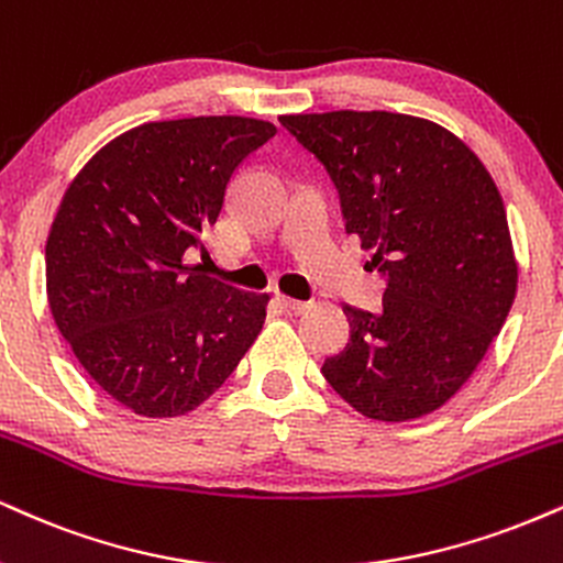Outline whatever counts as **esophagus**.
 <instances>
[{"label": "esophagus", "mask_w": 563, "mask_h": 563, "mask_svg": "<svg viewBox=\"0 0 563 563\" xmlns=\"http://www.w3.org/2000/svg\"><path fill=\"white\" fill-rule=\"evenodd\" d=\"M280 303L283 309L290 311V314H303V311L309 309L307 301H296V299H288V296H280Z\"/></svg>", "instance_id": "34e87169"}]
</instances>
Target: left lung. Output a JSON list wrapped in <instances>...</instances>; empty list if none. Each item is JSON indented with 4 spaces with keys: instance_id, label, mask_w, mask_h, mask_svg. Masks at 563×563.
<instances>
[{
    "instance_id": "obj_1",
    "label": "left lung",
    "mask_w": 563,
    "mask_h": 563,
    "mask_svg": "<svg viewBox=\"0 0 563 563\" xmlns=\"http://www.w3.org/2000/svg\"><path fill=\"white\" fill-rule=\"evenodd\" d=\"M333 178L346 230L385 277L383 307H343L351 338L322 375L377 422L443 406L483 362L517 296L509 220L477 154L398 112L283 114Z\"/></svg>"
}]
</instances>
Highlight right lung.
Instances as JSON below:
<instances>
[{"instance_id":"add662e5","label":"right lung","mask_w":563,"mask_h":563,"mask_svg":"<svg viewBox=\"0 0 563 563\" xmlns=\"http://www.w3.org/2000/svg\"><path fill=\"white\" fill-rule=\"evenodd\" d=\"M277 128L212 114L131 128L73 178L46 239V296L91 380L141 417H180L233 375L267 294L209 277L207 230Z\"/></svg>"}]
</instances>
